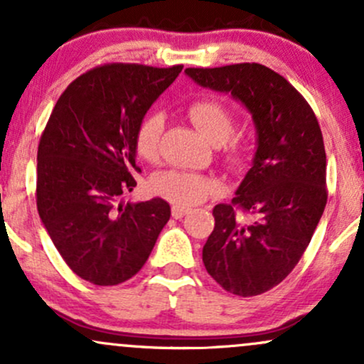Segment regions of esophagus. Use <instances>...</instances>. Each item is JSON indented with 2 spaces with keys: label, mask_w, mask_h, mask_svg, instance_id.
I'll list each match as a JSON object with an SVG mask.
<instances>
[{
  "label": "esophagus",
  "mask_w": 364,
  "mask_h": 364,
  "mask_svg": "<svg viewBox=\"0 0 364 364\" xmlns=\"http://www.w3.org/2000/svg\"><path fill=\"white\" fill-rule=\"evenodd\" d=\"M171 214H173L174 219H181V217H185L188 214V208L185 207H173V210H171Z\"/></svg>",
  "instance_id": "34e87169"
}]
</instances>
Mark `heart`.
<instances>
[{
  "label": "heart",
  "instance_id": "heart-1",
  "mask_svg": "<svg viewBox=\"0 0 364 364\" xmlns=\"http://www.w3.org/2000/svg\"><path fill=\"white\" fill-rule=\"evenodd\" d=\"M188 118L198 132L212 144H219L224 161L231 166H241L248 159V141L241 135H231L235 129V111L224 101L215 97H200L186 107ZM164 121L157 112L145 114L136 124L135 144L136 154L147 162H156L159 157ZM150 188L161 198L176 207H191L203 202L208 196L219 193V183L203 174L188 171L166 169L154 174Z\"/></svg>",
  "mask_w": 364,
  "mask_h": 364
}]
</instances>
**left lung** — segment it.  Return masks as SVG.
I'll list each match as a JSON object with an SVG mask.
<instances>
[{"mask_svg": "<svg viewBox=\"0 0 364 364\" xmlns=\"http://www.w3.org/2000/svg\"><path fill=\"white\" fill-rule=\"evenodd\" d=\"M185 72L198 85L229 92L253 114V166L231 203L214 207L202 258L223 289L243 298L262 294L298 265L327 205L318 119L282 75L258 63Z\"/></svg>", "mask_w": 364, "mask_h": 364, "instance_id": "1", "label": "left lung"}]
</instances>
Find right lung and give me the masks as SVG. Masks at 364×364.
I'll list each match as a JSON object with an SVG mask.
<instances>
[{"label":"right lung","mask_w":364,"mask_h":364,"mask_svg":"<svg viewBox=\"0 0 364 364\" xmlns=\"http://www.w3.org/2000/svg\"><path fill=\"white\" fill-rule=\"evenodd\" d=\"M183 65L106 63L66 87L37 149L36 202L46 231L83 281L116 286L147 262L169 203H121L136 186V124Z\"/></svg>","instance_id":"right-lung-1"}]
</instances>
